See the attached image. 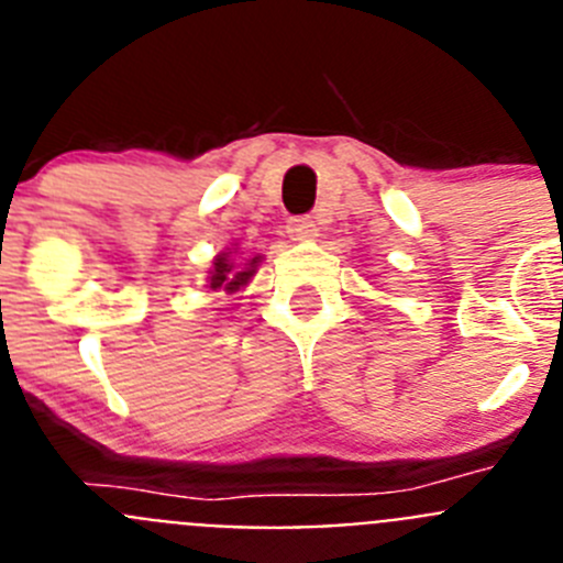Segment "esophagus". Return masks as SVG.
<instances>
[{
    "label": "esophagus",
    "instance_id": "34e87169",
    "mask_svg": "<svg viewBox=\"0 0 563 563\" xmlns=\"http://www.w3.org/2000/svg\"><path fill=\"white\" fill-rule=\"evenodd\" d=\"M287 233H290L296 242H312V239L318 236V228L316 222L307 220V217H292V220L287 222Z\"/></svg>",
    "mask_w": 563,
    "mask_h": 563
}]
</instances>
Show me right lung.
<instances>
[{
	"label": "right lung",
	"mask_w": 563,
	"mask_h": 563,
	"mask_svg": "<svg viewBox=\"0 0 563 563\" xmlns=\"http://www.w3.org/2000/svg\"><path fill=\"white\" fill-rule=\"evenodd\" d=\"M258 262H262V256H253V258H245V265L239 267L231 258V251L220 253V256L213 258L211 271H208V287H211V290H225V292L242 290V287L253 278V273H256Z\"/></svg>",
	"instance_id": "1"
}]
</instances>
